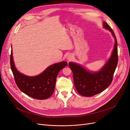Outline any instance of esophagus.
Wrapping results in <instances>:
<instances>
[{"label":"esophagus","instance_id":"1","mask_svg":"<svg viewBox=\"0 0 130 130\" xmlns=\"http://www.w3.org/2000/svg\"><path fill=\"white\" fill-rule=\"evenodd\" d=\"M73 56L71 54H68L66 57V59L69 60H71L72 59H73Z\"/></svg>","mask_w":130,"mask_h":130}]
</instances>
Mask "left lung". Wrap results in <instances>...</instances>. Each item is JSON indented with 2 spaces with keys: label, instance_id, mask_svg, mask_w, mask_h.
I'll use <instances>...</instances> for the list:
<instances>
[{
  "label": "left lung",
  "instance_id": "8db88e82",
  "mask_svg": "<svg viewBox=\"0 0 130 130\" xmlns=\"http://www.w3.org/2000/svg\"><path fill=\"white\" fill-rule=\"evenodd\" d=\"M105 28L110 31L115 39V45L110 58L103 67L98 72H90L80 65L69 63L73 72L74 84L78 93L82 96L91 97L104 91L111 84L118 62V43L114 32L106 22Z\"/></svg>",
  "mask_w": 130,
  "mask_h": 130
}]
</instances>
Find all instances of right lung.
<instances>
[{
    "label": "right lung",
    "mask_w": 130,
    "mask_h": 130,
    "mask_svg": "<svg viewBox=\"0 0 130 130\" xmlns=\"http://www.w3.org/2000/svg\"><path fill=\"white\" fill-rule=\"evenodd\" d=\"M10 67L19 89L28 96L38 100H45L53 94L59 72L67 65L62 61L51 65L40 75L28 76L19 72L13 63L12 50L10 58Z\"/></svg>",
    "instance_id": "add662e5"
}]
</instances>
